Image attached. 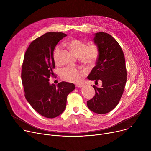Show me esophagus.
Here are the masks:
<instances>
[{"mask_svg":"<svg viewBox=\"0 0 151 151\" xmlns=\"http://www.w3.org/2000/svg\"><path fill=\"white\" fill-rule=\"evenodd\" d=\"M76 87H78V88H82V87H83V85L78 84V85H76Z\"/></svg>","mask_w":151,"mask_h":151,"instance_id":"esophagus-1","label":"esophagus"}]
</instances>
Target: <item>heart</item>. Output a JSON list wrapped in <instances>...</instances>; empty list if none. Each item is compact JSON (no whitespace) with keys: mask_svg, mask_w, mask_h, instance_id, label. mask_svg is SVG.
I'll list each match as a JSON object with an SVG mask.
<instances>
[{"mask_svg":"<svg viewBox=\"0 0 151 151\" xmlns=\"http://www.w3.org/2000/svg\"><path fill=\"white\" fill-rule=\"evenodd\" d=\"M67 45L73 53L79 56L81 61L88 65H93L99 57V49L97 45L94 44L87 45L85 42L78 39H74L69 41ZM61 50L60 45H57L54 49L53 58L56 63L59 62V55ZM85 75V70H80L72 66L64 68L61 72V76L63 80L73 83L79 82Z\"/></svg>","mask_w":151,"mask_h":151,"instance_id":"1","label":"heart"}]
</instances>
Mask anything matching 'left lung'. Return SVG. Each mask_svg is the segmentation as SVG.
<instances>
[{
	"instance_id": "8db88e82",
	"label": "left lung",
	"mask_w": 151,
	"mask_h": 151,
	"mask_svg": "<svg viewBox=\"0 0 151 151\" xmlns=\"http://www.w3.org/2000/svg\"><path fill=\"white\" fill-rule=\"evenodd\" d=\"M93 40L99 49L96 65L87 78L102 82L100 88L93 85L95 96L87 101L88 108L94 113L104 114L111 112L118 104L127 81V70L122 48L109 34L99 32Z\"/></svg>"
}]
</instances>
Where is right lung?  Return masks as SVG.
Listing matches in <instances>:
<instances>
[{
	"instance_id": "right-lung-1",
	"label": "right lung",
	"mask_w": 151,
	"mask_h": 151,
	"mask_svg": "<svg viewBox=\"0 0 151 151\" xmlns=\"http://www.w3.org/2000/svg\"><path fill=\"white\" fill-rule=\"evenodd\" d=\"M66 34L49 32L34 40L28 47L21 70L25 97L33 108L43 116L54 118L65 110L67 96L75 90L73 83L61 82L51 85L54 76L53 52L57 43Z\"/></svg>"
}]
</instances>
